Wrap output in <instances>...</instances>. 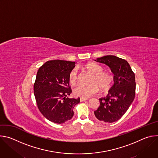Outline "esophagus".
<instances>
[{
	"label": "esophagus",
	"mask_w": 158,
	"mask_h": 158,
	"mask_svg": "<svg viewBox=\"0 0 158 158\" xmlns=\"http://www.w3.org/2000/svg\"><path fill=\"white\" fill-rule=\"evenodd\" d=\"M87 99H86V98H80V101L81 102H83V101H87Z\"/></svg>",
	"instance_id": "34e87169"
}]
</instances>
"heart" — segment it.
<instances>
[{
  "mask_svg": "<svg viewBox=\"0 0 158 158\" xmlns=\"http://www.w3.org/2000/svg\"><path fill=\"white\" fill-rule=\"evenodd\" d=\"M84 69L91 75L89 85H79L74 89V94L82 98H89L97 94L99 88L102 91L109 90L113 82V76L104 71L103 67L94 62H90L85 65ZM78 79V71L76 68L73 69L69 75V82L75 84Z\"/></svg>",
  "mask_w": 158,
  "mask_h": 158,
  "instance_id": "heart-1",
  "label": "heart"
}]
</instances>
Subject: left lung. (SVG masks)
Segmentation results:
<instances>
[{
	"label": "left lung",
	"mask_w": 158,
	"mask_h": 158,
	"mask_svg": "<svg viewBox=\"0 0 158 158\" xmlns=\"http://www.w3.org/2000/svg\"><path fill=\"white\" fill-rule=\"evenodd\" d=\"M95 60L109 66L114 76L113 85L106 97L99 99L100 104L94 115L101 122L114 123L122 118L134 99L135 75L126 60L115 56H105Z\"/></svg>",
	"instance_id": "1"
}]
</instances>
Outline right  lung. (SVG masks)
<instances>
[{
	"label": "right lung",
	"instance_id": "1",
	"mask_svg": "<svg viewBox=\"0 0 158 158\" xmlns=\"http://www.w3.org/2000/svg\"><path fill=\"white\" fill-rule=\"evenodd\" d=\"M75 62L52 60L43 64L37 71L34 93L42 114L57 124L64 123L74 116L73 109L80 98H66L72 93L69 75Z\"/></svg>",
	"mask_w": 158,
	"mask_h": 158
}]
</instances>
